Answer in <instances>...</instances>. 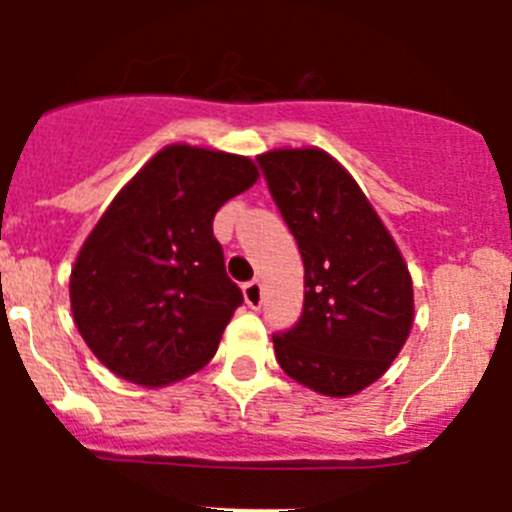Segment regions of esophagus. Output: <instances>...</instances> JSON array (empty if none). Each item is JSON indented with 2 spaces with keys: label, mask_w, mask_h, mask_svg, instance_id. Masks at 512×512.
<instances>
[{
  "label": "esophagus",
  "mask_w": 512,
  "mask_h": 512,
  "mask_svg": "<svg viewBox=\"0 0 512 512\" xmlns=\"http://www.w3.org/2000/svg\"><path fill=\"white\" fill-rule=\"evenodd\" d=\"M243 297H246V305L253 307V310H259L261 302H264V287H261L259 279H253V282L243 284Z\"/></svg>",
  "instance_id": "1"
}]
</instances>
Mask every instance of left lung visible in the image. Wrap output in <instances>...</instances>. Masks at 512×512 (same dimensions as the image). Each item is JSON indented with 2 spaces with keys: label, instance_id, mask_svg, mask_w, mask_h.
I'll return each mask as SVG.
<instances>
[{
  "label": "left lung",
  "instance_id": "obj_1",
  "mask_svg": "<svg viewBox=\"0 0 512 512\" xmlns=\"http://www.w3.org/2000/svg\"><path fill=\"white\" fill-rule=\"evenodd\" d=\"M269 192L305 264V307L274 354L287 377L328 397L377 382L413 328V279L354 176L320 148L261 153Z\"/></svg>",
  "mask_w": 512,
  "mask_h": 512
}]
</instances>
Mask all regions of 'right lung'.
<instances>
[{
  "mask_svg": "<svg viewBox=\"0 0 512 512\" xmlns=\"http://www.w3.org/2000/svg\"><path fill=\"white\" fill-rule=\"evenodd\" d=\"M256 179L251 158L174 143L117 192L69 284L76 328L112 374L164 387L215 356L243 295L212 220Z\"/></svg>",
  "mask_w": 512,
  "mask_h": 512,
  "instance_id": "obj_1",
  "label": "right lung"
}]
</instances>
